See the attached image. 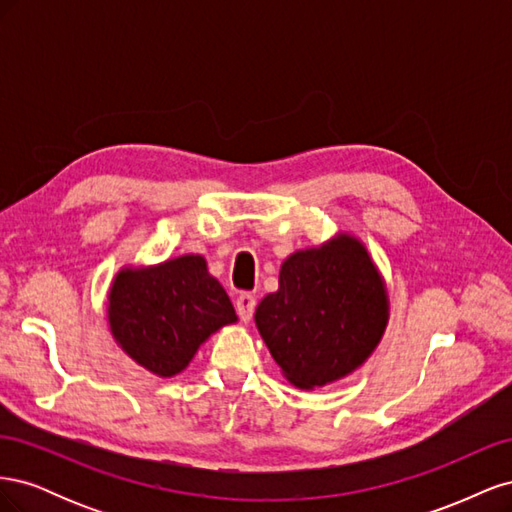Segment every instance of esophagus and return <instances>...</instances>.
Segmentation results:
<instances>
[{"label":"esophagus","mask_w":512,"mask_h":512,"mask_svg":"<svg viewBox=\"0 0 512 512\" xmlns=\"http://www.w3.org/2000/svg\"><path fill=\"white\" fill-rule=\"evenodd\" d=\"M235 307H237L239 318L243 322H250L252 316H254V309H256V297H254V294H250V292H243V294H239V297H237Z\"/></svg>","instance_id":"obj_1"}]
</instances>
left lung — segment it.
I'll list each match as a JSON object with an SVG mask.
<instances>
[{
	"mask_svg": "<svg viewBox=\"0 0 512 512\" xmlns=\"http://www.w3.org/2000/svg\"><path fill=\"white\" fill-rule=\"evenodd\" d=\"M254 318L288 382L314 389L367 361L389 322V294L365 245L342 232L290 254Z\"/></svg>",
	"mask_w": 512,
	"mask_h": 512,
	"instance_id": "obj_1",
	"label": "left lung"
}]
</instances>
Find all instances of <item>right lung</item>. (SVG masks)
Returning a JSON list of instances; mask_svg holds the SVG:
<instances>
[{
	"instance_id": "add662e5",
	"label": "right lung",
	"mask_w": 512,
	"mask_h": 512,
	"mask_svg": "<svg viewBox=\"0 0 512 512\" xmlns=\"http://www.w3.org/2000/svg\"><path fill=\"white\" fill-rule=\"evenodd\" d=\"M232 322H237L235 307L198 254L121 269L108 292L115 342L160 378L183 371L200 344Z\"/></svg>"
}]
</instances>
